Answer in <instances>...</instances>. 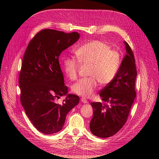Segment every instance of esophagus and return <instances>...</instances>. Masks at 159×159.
<instances>
[{
    "label": "esophagus",
    "mask_w": 159,
    "mask_h": 159,
    "mask_svg": "<svg viewBox=\"0 0 159 159\" xmlns=\"http://www.w3.org/2000/svg\"><path fill=\"white\" fill-rule=\"evenodd\" d=\"M80 101H81L82 102H83V103H87V101L84 98H82L80 99Z\"/></svg>",
    "instance_id": "1"
}]
</instances>
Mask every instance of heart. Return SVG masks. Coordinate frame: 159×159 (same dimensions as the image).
Masks as SVG:
<instances>
[{
    "instance_id": "obj_1",
    "label": "heart",
    "mask_w": 159,
    "mask_h": 159,
    "mask_svg": "<svg viewBox=\"0 0 159 159\" xmlns=\"http://www.w3.org/2000/svg\"><path fill=\"white\" fill-rule=\"evenodd\" d=\"M78 60L67 57L63 60V69L66 76L76 80L80 64L89 66L87 75L72 86V91L79 96H91L98 84L102 87L109 85L115 79L121 64V53L107 43L93 40L83 44L75 51Z\"/></svg>"
}]
</instances>
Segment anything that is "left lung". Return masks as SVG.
I'll use <instances>...</instances> for the list:
<instances>
[{
	"label": "left lung",
	"instance_id": "1",
	"mask_svg": "<svg viewBox=\"0 0 159 159\" xmlns=\"http://www.w3.org/2000/svg\"><path fill=\"white\" fill-rule=\"evenodd\" d=\"M126 54L115 79L99 92L102 101L90 102L93 108V117L90 129L101 138L115 134L124 126L136 98L135 80L137 75L132 50L125 41Z\"/></svg>",
	"mask_w": 159,
	"mask_h": 159
}]
</instances>
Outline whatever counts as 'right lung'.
<instances>
[{"instance_id":"right-lung-1","label":"right lung","mask_w":159,"mask_h":159,"mask_svg":"<svg viewBox=\"0 0 159 159\" xmlns=\"http://www.w3.org/2000/svg\"><path fill=\"white\" fill-rule=\"evenodd\" d=\"M79 38L77 32L43 30L26 50L19 77L20 102L33 125L44 134L60 131L68 112L79 102L78 96L67 94L58 60L61 53ZM63 95L67 97L62 104L54 102Z\"/></svg>"}]
</instances>
